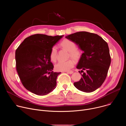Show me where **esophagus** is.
Here are the masks:
<instances>
[{
  "label": "esophagus",
  "mask_w": 126,
  "mask_h": 126,
  "mask_svg": "<svg viewBox=\"0 0 126 126\" xmlns=\"http://www.w3.org/2000/svg\"><path fill=\"white\" fill-rule=\"evenodd\" d=\"M67 73L68 74H72L73 73V71H67Z\"/></svg>",
  "instance_id": "obj_1"
}]
</instances>
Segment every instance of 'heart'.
<instances>
[{
    "mask_svg": "<svg viewBox=\"0 0 126 126\" xmlns=\"http://www.w3.org/2000/svg\"><path fill=\"white\" fill-rule=\"evenodd\" d=\"M62 47L69 52V57L73 59H69L66 61H59L55 66V68L58 71H67L72 68L75 65V61H79L82 56V52L80 49L76 48V44L69 39H65L60 43ZM50 58L51 61L55 62L57 58V49L56 46H54L52 47L50 53Z\"/></svg>",
    "mask_w": 126,
    "mask_h": 126,
    "instance_id": "1",
    "label": "heart"
}]
</instances>
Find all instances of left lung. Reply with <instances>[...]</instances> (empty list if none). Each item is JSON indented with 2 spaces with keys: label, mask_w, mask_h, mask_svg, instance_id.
<instances>
[{
  "label": "left lung",
  "mask_w": 126,
  "mask_h": 126,
  "mask_svg": "<svg viewBox=\"0 0 126 126\" xmlns=\"http://www.w3.org/2000/svg\"><path fill=\"white\" fill-rule=\"evenodd\" d=\"M84 51L76 68L82 69L81 79L74 83L79 90L92 92L101 87L106 78L111 64V56L107 43L96 34L78 32L66 36ZM83 70H86V73ZM82 73V72H81Z\"/></svg>",
  "instance_id": "8db88e82"
}]
</instances>
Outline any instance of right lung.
I'll return each instance as SVG.
<instances>
[{
	"instance_id": "obj_1",
	"label": "right lung",
	"mask_w": 126,
	"mask_h": 126,
	"mask_svg": "<svg viewBox=\"0 0 126 126\" xmlns=\"http://www.w3.org/2000/svg\"><path fill=\"white\" fill-rule=\"evenodd\" d=\"M36 34L25 38L15 51L16 68L23 86L37 95H46L56 88L60 72H54L50 53L62 37Z\"/></svg>"
}]
</instances>
